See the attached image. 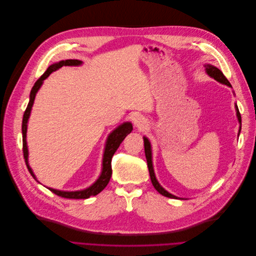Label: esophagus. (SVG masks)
I'll list each match as a JSON object with an SVG mask.
<instances>
[{
    "instance_id": "obj_1",
    "label": "esophagus",
    "mask_w": 256,
    "mask_h": 256,
    "mask_svg": "<svg viewBox=\"0 0 256 256\" xmlns=\"http://www.w3.org/2000/svg\"><path fill=\"white\" fill-rule=\"evenodd\" d=\"M133 124L138 129H144L147 127V118H146L142 114H138L134 118H133Z\"/></svg>"
}]
</instances>
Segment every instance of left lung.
<instances>
[{"label":"left lung","instance_id":"obj_1","mask_svg":"<svg viewBox=\"0 0 256 256\" xmlns=\"http://www.w3.org/2000/svg\"><path fill=\"white\" fill-rule=\"evenodd\" d=\"M204 68L206 70V72L208 74L214 78V80H216L218 82H220L222 84H225V85H228L229 88H231V84L230 82L227 80V78L224 76L223 72L218 70V68L212 66V64H204ZM236 116H238V120L240 122V124L242 125V118H240V114L238 112V106L236 105ZM238 132V134H240ZM144 154H146V158H147V164H148V168H149V173H150V178H151V181H152V184L153 186L155 188V190L162 194V196L164 197H168V198H173V199H178V197L174 196V194H170L168 192H166L160 184H158V181L155 177V174H154V170H153V164H152V151H151V144H150V142L147 138H144Z\"/></svg>","mask_w":256,"mask_h":256}]
</instances>
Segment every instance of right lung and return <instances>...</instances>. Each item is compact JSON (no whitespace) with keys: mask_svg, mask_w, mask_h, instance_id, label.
<instances>
[{"mask_svg":"<svg viewBox=\"0 0 256 256\" xmlns=\"http://www.w3.org/2000/svg\"><path fill=\"white\" fill-rule=\"evenodd\" d=\"M82 64V62L77 59H68V60H62L57 64H54L52 66H50L48 68V70L44 72V75L35 82L34 86L31 90L30 92V101L28 103V106L25 110V114H24L22 116V153H24V158H25V162L26 166L29 170L30 174L32 175V177L34 179H36L34 173L32 172V170L28 164V147H27V142H26V134H27V124H28V120L30 116V112H31V108L32 105L34 103V99L36 92H38V90L40 88L42 84L44 82V80L46 78L48 77V75L51 72H55L56 70L62 68L64 66H80ZM133 127L132 124L129 123V122H126V123L120 125L116 129H114L110 134H109L107 142H106V146H105V151H104V155H103V168H102V173L100 175V177L96 179V181L92 186H90V188L82 190H76V192H64V190H54L51 188H48L52 192H54L55 194L59 197L62 198H68V199H88L90 196H96L99 192H101L106 186L108 184L109 180L112 178V158L114 156V154L116 153V151L118 150V148L120 147V144H122V142L124 140V138L129 134V133L132 131ZM38 180V179H36Z\"/></svg>","mask_w":256,"mask_h":256,"instance_id":"obj_1","label":"right lung"}]
</instances>
